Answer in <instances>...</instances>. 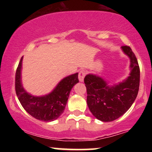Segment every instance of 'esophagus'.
<instances>
[{
    "label": "esophagus",
    "mask_w": 152,
    "mask_h": 152,
    "mask_svg": "<svg viewBox=\"0 0 152 152\" xmlns=\"http://www.w3.org/2000/svg\"><path fill=\"white\" fill-rule=\"evenodd\" d=\"M86 74V71H85L84 69H81V70L79 71V73H78V79H79L80 81L81 82L83 81V79H84Z\"/></svg>",
    "instance_id": "esophagus-1"
}]
</instances>
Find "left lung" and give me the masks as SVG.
Instances as JSON below:
<instances>
[{"label": "left lung", "instance_id": "left-lung-1", "mask_svg": "<svg viewBox=\"0 0 152 152\" xmlns=\"http://www.w3.org/2000/svg\"><path fill=\"white\" fill-rule=\"evenodd\" d=\"M121 49L131 62V73L126 80L111 86L96 75L88 74L84 78L87 104L92 114L102 121H114L125 114L139 92L140 69L137 59L129 46H123Z\"/></svg>", "mask_w": 152, "mask_h": 152}]
</instances>
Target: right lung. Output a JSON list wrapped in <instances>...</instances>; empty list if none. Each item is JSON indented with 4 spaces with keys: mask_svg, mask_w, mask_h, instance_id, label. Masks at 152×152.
Listing matches in <instances>:
<instances>
[{
    "mask_svg": "<svg viewBox=\"0 0 152 152\" xmlns=\"http://www.w3.org/2000/svg\"><path fill=\"white\" fill-rule=\"evenodd\" d=\"M23 57L15 72V93L23 109L31 116L43 121L57 119L65 109L71 88L78 83V73L63 78L51 93L43 96H34L24 90L21 84Z\"/></svg>",
    "mask_w": 152,
    "mask_h": 152,
    "instance_id": "right-lung-1",
    "label": "right lung"
}]
</instances>
